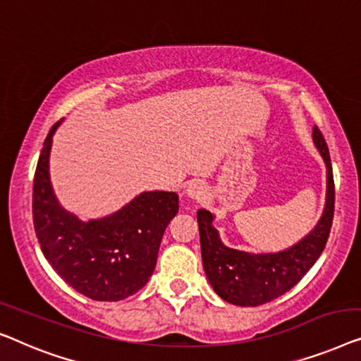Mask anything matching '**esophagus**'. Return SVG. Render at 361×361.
Masks as SVG:
<instances>
[{"label": "esophagus", "instance_id": "34e87169", "mask_svg": "<svg viewBox=\"0 0 361 361\" xmlns=\"http://www.w3.org/2000/svg\"><path fill=\"white\" fill-rule=\"evenodd\" d=\"M186 196L190 197L191 201H196V202L202 201L206 197L204 186H202L201 183H197V181L190 183V185H188V188H186Z\"/></svg>", "mask_w": 361, "mask_h": 361}]
</instances>
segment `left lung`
<instances>
[{"instance_id": "obj_1", "label": "left lung", "mask_w": 361, "mask_h": 361, "mask_svg": "<svg viewBox=\"0 0 361 361\" xmlns=\"http://www.w3.org/2000/svg\"><path fill=\"white\" fill-rule=\"evenodd\" d=\"M312 139L327 166L326 209L314 231L288 250L278 253H247L222 245L212 227L209 211H197L201 257L206 276L224 301L235 306H262L283 296L301 281L326 248L334 221L335 186L331 155L322 132L316 126Z\"/></svg>"}]
</instances>
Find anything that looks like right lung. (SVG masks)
<instances>
[{"instance_id": "add662e5", "label": "right lung", "mask_w": 361, "mask_h": 361, "mask_svg": "<svg viewBox=\"0 0 361 361\" xmlns=\"http://www.w3.org/2000/svg\"><path fill=\"white\" fill-rule=\"evenodd\" d=\"M55 123L45 137L32 188L35 235L65 283L94 301H121L145 286L155 270L178 195L147 191L104 219L81 222L60 207L50 186L49 155Z\"/></svg>"}]
</instances>
